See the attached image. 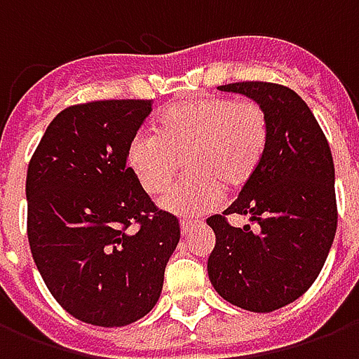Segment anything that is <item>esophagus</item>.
Here are the masks:
<instances>
[{"mask_svg":"<svg viewBox=\"0 0 359 359\" xmlns=\"http://www.w3.org/2000/svg\"><path fill=\"white\" fill-rule=\"evenodd\" d=\"M202 223H192V221H180V234L182 236H190V234L198 231Z\"/></svg>","mask_w":359,"mask_h":359,"instance_id":"34e87169","label":"esophagus"}]
</instances>
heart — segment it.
Here are the masks:
<instances>
[{
    "instance_id": "1",
    "label": "heart",
    "mask_w": 359,
    "mask_h": 359,
    "mask_svg": "<svg viewBox=\"0 0 359 359\" xmlns=\"http://www.w3.org/2000/svg\"><path fill=\"white\" fill-rule=\"evenodd\" d=\"M267 136V117L257 103L200 97L165 109L157 134H134L126 163L146 194H159L184 159L188 177L161 196L157 205L177 217H200L217 205L221 187L242 188L254 177Z\"/></svg>"
}]
</instances>
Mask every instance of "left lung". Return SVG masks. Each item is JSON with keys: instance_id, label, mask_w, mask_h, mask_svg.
<instances>
[{"instance_id": "obj_1", "label": "left lung", "mask_w": 359, "mask_h": 359, "mask_svg": "<svg viewBox=\"0 0 359 359\" xmlns=\"http://www.w3.org/2000/svg\"><path fill=\"white\" fill-rule=\"evenodd\" d=\"M219 90L254 100L269 136L257 171L223 213L246 215L258 226L208 219L215 233L208 275L229 304L269 313L298 300L323 269L337 233L334 165L323 130L294 90L271 82Z\"/></svg>"}]
</instances>
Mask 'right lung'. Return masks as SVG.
<instances>
[{
	"instance_id": "right-lung-1",
	"label": "right lung",
	"mask_w": 359,
	"mask_h": 359,
	"mask_svg": "<svg viewBox=\"0 0 359 359\" xmlns=\"http://www.w3.org/2000/svg\"><path fill=\"white\" fill-rule=\"evenodd\" d=\"M149 113L148 100L67 107L28 165L36 267L59 306L95 327H125L149 313L179 244L177 217L157 211L126 167L128 142Z\"/></svg>"
}]
</instances>
